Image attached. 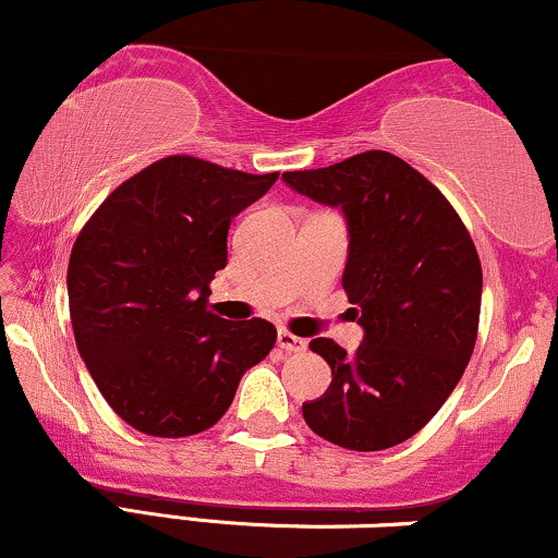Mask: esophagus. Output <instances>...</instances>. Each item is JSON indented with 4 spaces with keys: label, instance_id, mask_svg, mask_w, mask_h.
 Here are the masks:
<instances>
[{
    "label": "esophagus",
    "instance_id": "obj_1",
    "mask_svg": "<svg viewBox=\"0 0 558 558\" xmlns=\"http://www.w3.org/2000/svg\"><path fill=\"white\" fill-rule=\"evenodd\" d=\"M277 344H279L284 352H305V350H307L305 339L294 337V333H290L287 329H281V331L277 333Z\"/></svg>",
    "mask_w": 558,
    "mask_h": 558
}]
</instances>
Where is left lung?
I'll list each match as a JSON object with an SVG mask.
<instances>
[{
	"instance_id": "1",
	"label": "left lung",
	"mask_w": 558,
	"mask_h": 558,
	"mask_svg": "<svg viewBox=\"0 0 558 558\" xmlns=\"http://www.w3.org/2000/svg\"><path fill=\"white\" fill-rule=\"evenodd\" d=\"M281 180L342 208V287L365 331L355 355L333 339L311 342L331 384L303 404L305 423L352 451L397 447L441 410L475 350L483 271L473 238L441 190L389 150Z\"/></svg>"
}]
</instances>
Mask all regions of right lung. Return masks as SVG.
I'll return each mask as SVG.
<instances>
[{"label":"right lung","instance_id":"add662e5","mask_svg":"<svg viewBox=\"0 0 558 558\" xmlns=\"http://www.w3.org/2000/svg\"><path fill=\"white\" fill-rule=\"evenodd\" d=\"M277 177L167 156L124 180L77 234L68 266L77 352L109 408L141 434L211 428L242 373L277 342L264 318L232 324L208 311L229 225Z\"/></svg>","mask_w":558,"mask_h":558}]
</instances>
